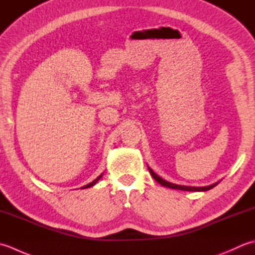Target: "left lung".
I'll return each mask as SVG.
<instances>
[{
  "label": "left lung",
  "mask_w": 255,
  "mask_h": 255,
  "mask_svg": "<svg viewBox=\"0 0 255 255\" xmlns=\"http://www.w3.org/2000/svg\"><path fill=\"white\" fill-rule=\"evenodd\" d=\"M148 167V170L150 175L153 176V178L157 181L158 184H160L164 187H168V188H171V189H178V190H185V191H207L209 190L211 188H214L215 186H217L218 184L220 183V181H217V183L212 184V185H209V186H205V187H194V186H184V185H177V184H173V183H169V181L163 179L162 177H159V176L155 173V171L149 167V166L147 165Z\"/></svg>",
  "instance_id": "obj_1"
}]
</instances>
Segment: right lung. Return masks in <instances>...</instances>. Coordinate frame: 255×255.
Listing matches in <instances>:
<instances>
[{"label": "right lung", "mask_w": 255, "mask_h": 255, "mask_svg": "<svg viewBox=\"0 0 255 255\" xmlns=\"http://www.w3.org/2000/svg\"><path fill=\"white\" fill-rule=\"evenodd\" d=\"M102 175L103 174H101L100 176H98V177L95 179V180H93V181H91V183L90 184H88V185H86V186H84V187H81V189H86V188H90V187H92V186H95L97 183H98V181H99V179H100L101 177H102Z\"/></svg>", "instance_id": "1"}]
</instances>
